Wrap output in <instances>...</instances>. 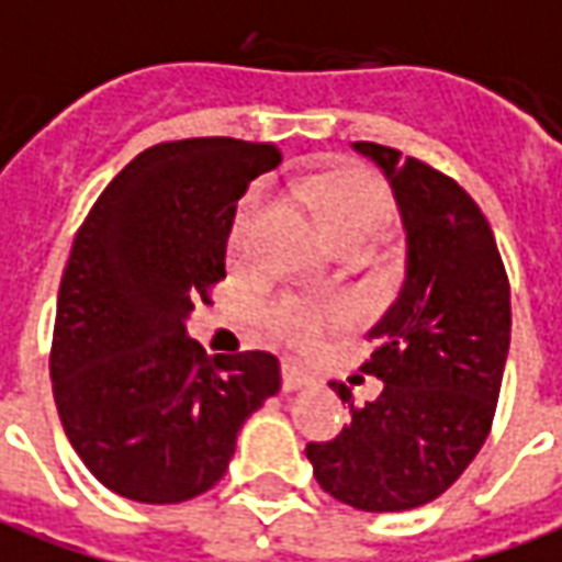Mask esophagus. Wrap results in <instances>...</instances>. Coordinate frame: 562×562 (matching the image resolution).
Listing matches in <instances>:
<instances>
[{"mask_svg":"<svg viewBox=\"0 0 562 562\" xmlns=\"http://www.w3.org/2000/svg\"><path fill=\"white\" fill-rule=\"evenodd\" d=\"M307 383H313V376H310L301 364L282 359V390L285 392L301 390V386H307Z\"/></svg>","mask_w":562,"mask_h":562,"instance_id":"esophagus-1","label":"esophagus"}]
</instances>
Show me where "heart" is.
<instances>
[{
	"label": "heart",
	"mask_w": 562,
	"mask_h": 562,
	"mask_svg": "<svg viewBox=\"0 0 562 562\" xmlns=\"http://www.w3.org/2000/svg\"><path fill=\"white\" fill-rule=\"evenodd\" d=\"M297 198L307 200V206L319 215L325 234L337 246H364L374 240L383 227L390 225L395 203L386 186L376 179L374 172L359 170V167H340L322 176H310L294 182ZM265 194L255 191L246 198L234 225V240L231 249L237 258L249 249V237L258 218L265 213ZM347 322V307L337 301H316L307 294L280 292L265 301L261 307V325L270 335L280 337L285 344L297 349H310L319 344L328 331Z\"/></svg>",
	"instance_id": "1"
}]
</instances>
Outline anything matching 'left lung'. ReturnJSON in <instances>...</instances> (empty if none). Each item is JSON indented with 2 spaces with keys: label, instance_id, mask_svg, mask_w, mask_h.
<instances>
[{
  "label": "left lung",
  "instance_id": "obj_1",
  "mask_svg": "<svg viewBox=\"0 0 562 562\" xmlns=\"http://www.w3.org/2000/svg\"><path fill=\"white\" fill-rule=\"evenodd\" d=\"M390 179L407 231V277L368 331L364 374L383 380L374 402L352 404L331 441H310L325 493L359 512H407L438 499L493 429L512 344V285L493 227L469 191L398 148L352 143Z\"/></svg>",
  "mask_w": 562,
  "mask_h": 562
}]
</instances>
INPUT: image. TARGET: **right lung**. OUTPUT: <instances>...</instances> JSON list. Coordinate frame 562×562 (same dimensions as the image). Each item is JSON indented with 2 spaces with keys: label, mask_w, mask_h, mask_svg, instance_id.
<instances>
[{
  "label": "right lung",
  "mask_w": 562,
  "mask_h": 562,
  "mask_svg": "<svg viewBox=\"0 0 562 562\" xmlns=\"http://www.w3.org/2000/svg\"><path fill=\"white\" fill-rule=\"evenodd\" d=\"M280 148L198 136L145 148L78 227L57 294L50 386L69 445L124 499L172 505L222 481L237 431L280 390L265 349L210 359L188 313L225 280L249 182Z\"/></svg>",
  "instance_id": "1"
}]
</instances>
